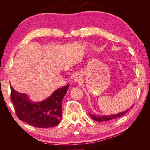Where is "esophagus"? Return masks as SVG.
Returning a JSON list of instances; mask_svg holds the SVG:
<instances>
[{
	"mask_svg": "<svg viewBox=\"0 0 150 150\" xmlns=\"http://www.w3.org/2000/svg\"><path fill=\"white\" fill-rule=\"evenodd\" d=\"M74 81L75 82H77V83H81L83 82V76H82V74H81V73H77L76 74L75 76H74Z\"/></svg>",
	"mask_w": 150,
	"mask_h": 150,
	"instance_id": "obj_1",
	"label": "esophagus"
}]
</instances>
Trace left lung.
<instances>
[{
    "label": "left lung",
    "instance_id": "8db88e82",
    "mask_svg": "<svg viewBox=\"0 0 150 150\" xmlns=\"http://www.w3.org/2000/svg\"><path fill=\"white\" fill-rule=\"evenodd\" d=\"M133 106H132V107H133ZM132 107H131V108H132ZM129 110H130V108H129V109H128V110H127L125 111H123V112L119 113V114L114 115L104 116H95V115L90 114V113H89V116H90V117H91V118H92L93 120H94V121H109V120H114V119L117 118V117H120L122 116V115H125L127 112H128Z\"/></svg>",
    "mask_w": 150,
    "mask_h": 150
}]
</instances>
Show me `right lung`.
<instances>
[{"instance_id": "right-lung-1", "label": "right lung", "mask_w": 150, "mask_h": 150, "mask_svg": "<svg viewBox=\"0 0 150 150\" xmlns=\"http://www.w3.org/2000/svg\"><path fill=\"white\" fill-rule=\"evenodd\" d=\"M69 86L57 89L46 100L34 103L26 94L16 91L11 86V99L17 117L39 128L57 126L61 120L62 101Z\"/></svg>"}]
</instances>
